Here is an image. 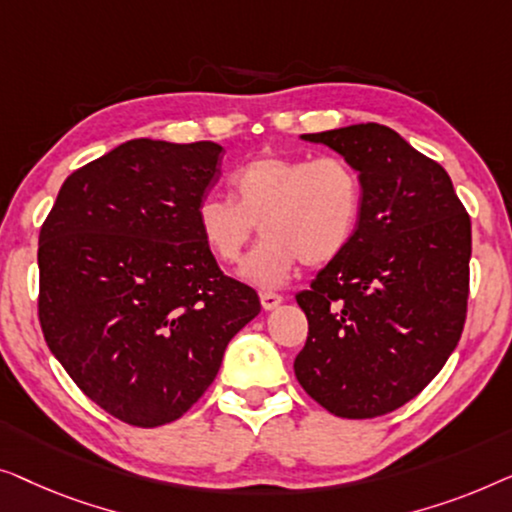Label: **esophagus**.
Here are the masks:
<instances>
[{"instance_id":"esophagus-1","label":"esophagus","mask_w":512,"mask_h":512,"mask_svg":"<svg viewBox=\"0 0 512 512\" xmlns=\"http://www.w3.org/2000/svg\"><path fill=\"white\" fill-rule=\"evenodd\" d=\"M259 301H262L264 311H273V308H278L280 304H283V297L276 292H262L259 294Z\"/></svg>"}]
</instances>
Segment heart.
I'll list each match as a JSON object with an SVG mask.
<instances>
[{"instance_id":"b5f03b06","label":"heart","mask_w":512,"mask_h":512,"mask_svg":"<svg viewBox=\"0 0 512 512\" xmlns=\"http://www.w3.org/2000/svg\"><path fill=\"white\" fill-rule=\"evenodd\" d=\"M232 199L208 194L194 220L204 246L222 264H236L253 239H264L241 266V278L271 290L299 264L325 266L355 239L364 206L362 178L343 157L259 155L232 174Z\"/></svg>"}]
</instances>
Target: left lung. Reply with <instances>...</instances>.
I'll list each match as a JSON object with an SVG mask.
<instances>
[{
	"instance_id": "left-lung-1",
	"label": "left lung",
	"mask_w": 512,
	"mask_h": 512,
	"mask_svg": "<svg viewBox=\"0 0 512 512\" xmlns=\"http://www.w3.org/2000/svg\"><path fill=\"white\" fill-rule=\"evenodd\" d=\"M350 162L364 206L355 239L297 294L308 318L294 376L329 413H392L457 348L466 320L471 220L441 164L378 122L301 134Z\"/></svg>"
}]
</instances>
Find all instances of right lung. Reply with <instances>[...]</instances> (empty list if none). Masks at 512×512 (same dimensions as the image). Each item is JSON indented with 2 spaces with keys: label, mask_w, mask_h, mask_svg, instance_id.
Listing matches in <instances>:
<instances>
[{
  "label": "right lung",
  "mask_w": 512,
  "mask_h": 512,
  "mask_svg": "<svg viewBox=\"0 0 512 512\" xmlns=\"http://www.w3.org/2000/svg\"><path fill=\"white\" fill-rule=\"evenodd\" d=\"M222 146L134 139L62 183L39 234V320L85 397L134 427L174 422L262 311L222 276L194 211Z\"/></svg>",
  "instance_id": "add662e5"
}]
</instances>
